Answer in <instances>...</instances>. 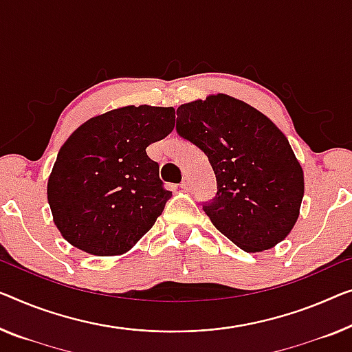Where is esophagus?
Segmentation results:
<instances>
[{
    "label": "esophagus",
    "mask_w": 352,
    "mask_h": 352,
    "mask_svg": "<svg viewBox=\"0 0 352 352\" xmlns=\"http://www.w3.org/2000/svg\"><path fill=\"white\" fill-rule=\"evenodd\" d=\"M190 186H191V183H190V180H188V178H183V182L180 183V188L183 191H188L190 190Z\"/></svg>",
    "instance_id": "1"
}]
</instances>
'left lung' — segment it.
Wrapping results in <instances>:
<instances>
[{
	"label": "left lung",
	"instance_id": "8db88e82",
	"mask_svg": "<svg viewBox=\"0 0 352 352\" xmlns=\"http://www.w3.org/2000/svg\"><path fill=\"white\" fill-rule=\"evenodd\" d=\"M177 133L207 155L217 196L204 212L246 253L274 248L296 224L303 170L286 135L240 99L212 94L177 109Z\"/></svg>",
	"mask_w": 352,
	"mask_h": 352
}]
</instances>
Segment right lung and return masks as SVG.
<instances>
[{
	"label": "right lung",
	"mask_w": 352,
	"mask_h": 352,
	"mask_svg": "<svg viewBox=\"0 0 352 352\" xmlns=\"http://www.w3.org/2000/svg\"><path fill=\"white\" fill-rule=\"evenodd\" d=\"M174 126V107L126 106L69 135L47 183L54 223L67 242L94 256H118L148 232L172 192L145 150Z\"/></svg>",
	"instance_id": "add662e5"
}]
</instances>
